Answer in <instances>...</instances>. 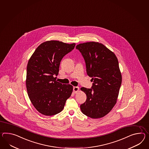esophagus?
Masks as SVG:
<instances>
[{"label": "esophagus", "instance_id": "1", "mask_svg": "<svg viewBox=\"0 0 149 149\" xmlns=\"http://www.w3.org/2000/svg\"><path fill=\"white\" fill-rule=\"evenodd\" d=\"M79 91V88L78 87H73V91L75 94H76Z\"/></svg>", "mask_w": 149, "mask_h": 149}]
</instances>
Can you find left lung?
<instances>
[{
  "label": "left lung",
  "mask_w": 149,
  "mask_h": 149,
  "mask_svg": "<svg viewBox=\"0 0 149 149\" xmlns=\"http://www.w3.org/2000/svg\"><path fill=\"white\" fill-rule=\"evenodd\" d=\"M86 62L88 75L93 81L91 89L81 88L87 95L80 105L81 111L92 118L107 115L116 104L122 84V74L116 55L104 45L88 42L76 46Z\"/></svg>",
  "instance_id": "left-lung-1"
}]
</instances>
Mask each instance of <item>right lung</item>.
<instances>
[{"label": "right lung", "mask_w": 149, "mask_h": 149, "mask_svg": "<svg viewBox=\"0 0 149 149\" xmlns=\"http://www.w3.org/2000/svg\"><path fill=\"white\" fill-rule=\"evenodd\" d=\"M75 44L47 41L36 48L27 66L26 85L29 100L38 112L45 116L60 113L73 92L71 84L56 81L63 57Z\"/></svg>", "instance_id": "right-lung-1"}]
</instances>
